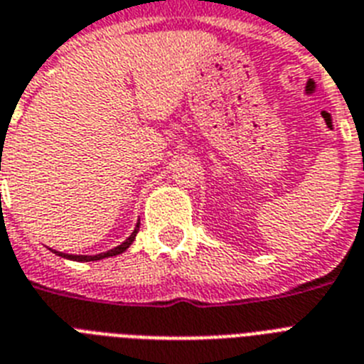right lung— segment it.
I'll use <instances>...</instances> for the list:
<instances>
[{"mask_svg": "<svg viewBox=\"0 0 364 364\" xmlns=\"http://www.w3.org/2000/svg\"><path fill=\"white\" fill-rule=\"evenodd\" d=\"M138 230H140V223L136 224L134 232L129 235V237L123 241L121 245H117L115 249L108 250V252H100V254H95V256H80V254H63V252H58V250H52L54 254H58V256H61V258H67V259H73V262H97V259H102V258H110V256H117V254H123L125 252L129 247L132 245V241L136 239V233H138Z\"/></svg>", "mask_w": 364, "mask_h": 364, "instance_id": "obj_1", "label": "right lung"}]
</instances>
